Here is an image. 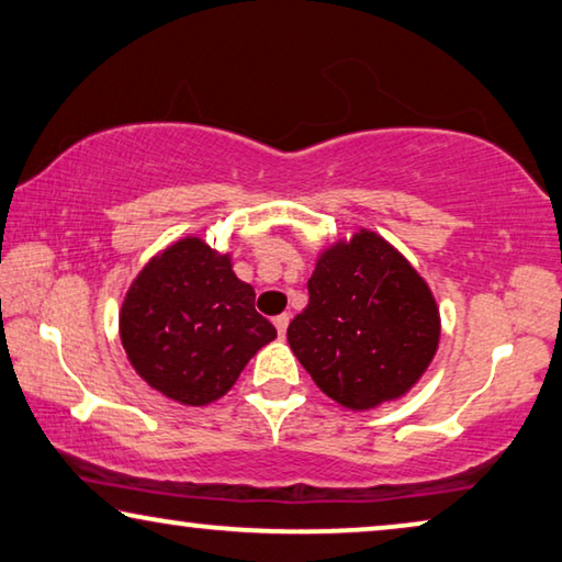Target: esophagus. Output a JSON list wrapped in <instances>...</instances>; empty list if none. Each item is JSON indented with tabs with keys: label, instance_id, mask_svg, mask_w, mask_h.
<instances>
[{
	"label": "esophagus",
	"instance_id": "obj_1",
	"mask_svg": "<svg viewBox=\"0 0 562 562\" xmlns=\"http://www.w3.org/2000/svg\"><path fill=\"white\" fill-rule=\"evenodd\" d=\"M288 325H290V315L288 313H282V315L274 317V328H278L280 335H284V330H288Z\"/></svg>",
	"mask_w": 562,
	"mask_h": 562
}]
</instances>
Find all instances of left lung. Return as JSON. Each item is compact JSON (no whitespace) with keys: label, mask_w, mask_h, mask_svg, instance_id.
Instances as JSON below:
<instances>
[{"label":"left lung","mask_w":562,"mask_h":562,"mask_svg":"<svg viewBox=\"0 0 562 562\" xmlns=\"http://www.w3.org/2000/svg\"><path fill=\"white\" fill-rule=\"evenodd\" d=\"M288 328L315 386L350 412L398 401L437 356L441 315L416 267L371 229L323 247Z\"/></svg>","instance_id":"obj_1"}]
</instances>
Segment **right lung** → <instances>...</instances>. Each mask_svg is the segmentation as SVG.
<instances>
[{
    "instance_id": "right-lung-1",
    "label": "right lung",
    "mask_w": 562,
    "mask_h": 562,
    "mask_svg": "<svg viewBox=\"0 0 562 562\" xmlns=\"http://www.w3.org/2000/svg\"><path fill=\"white\" fill-rule=\"evenodd\" d=\"M119 333L133 371L181 406L222 398L249 358L278 338L255 310L252 284L234 274L232 255L196 234L144 265L123 297Z\"/></svg>"
}]
</instances>
